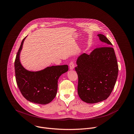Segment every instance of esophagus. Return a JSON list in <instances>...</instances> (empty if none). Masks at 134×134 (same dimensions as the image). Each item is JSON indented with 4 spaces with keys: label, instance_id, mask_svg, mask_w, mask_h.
I'll return each mask as SVG.
<instances>
[{
    "label": "esophagus",
    "instance_id": "34e87169",
    "mask_svg": "<svg viewBox=\"0 0 134 134\" xmlns=\"http://www.w3.org/2000/svg\"><path fill=\"white\" fill-rule=\"evenodd\" d=\"M75 67V65H74V63L73 61H71L70 64H69V68L70 70H72Z\"/></svg>",
    "mask_w": 134,
    "mask_h": 134
}]
</instances>
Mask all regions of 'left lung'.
<instances>
[{
  "label": "left lung",
  "mask_w": 134,
  "mask_h": 134,
  "mask_svg": "<svg viewBox=\"0 0 134 134\" xmlns=\"http://www.w3.org/2000/svg\"><path fill=\"white\" fill-rule=\"evenodd\" d=\"M105 46L90 55L83 53L77 58L75 70L78 76V94L89 104L106 99L111 93L118 73V63L112 43L104 35L98 34Z\"/></svg>",
  "instance_id": "left-lung-1"
}]
</instances>
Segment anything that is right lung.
Listing matches in <instances>:
<instances>
[{
  "label": "right lung",
  "mask_w": 134,
  "mask_h": 134,
  "mask_svg": "<svg viewBox=\"0 0 134 134\" xmlns=\"http://www.w3.org/2000/svg\"><path fill=\"white\" fill-rule=\"evenodd\" d=\"M26 37L21 43L15 62L16 80L23 96L28 101L45 105L56 97L59 77L68 70L67 65L52 66L32 71L25 69L20 62V54Z\"/></svg>",
  "instance_id": "right-lung-1"
}]
</instances>
